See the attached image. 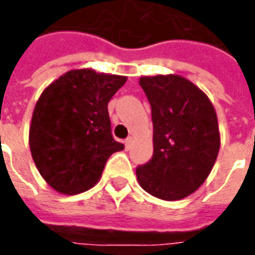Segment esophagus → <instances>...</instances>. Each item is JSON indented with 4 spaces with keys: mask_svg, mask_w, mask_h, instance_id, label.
I'll return each mask as SVG.
<instances>
[{
    "mask_svg": "<svg viewBox=\"0 0 255 255\" xmlns=\"http://www.w3.org/2000/svg\"><path fill=\"white\" fill-rule=\"evenodd\" d=\"M132 143H133V137H128V139H126V141H124V144H126V148H127V149L131 148Z\"/></svg>",
    "mask_w": 255,
    "mask_h": 255,
    "instance_id": "1",
    "label": "esophagus"
}]
</instances>
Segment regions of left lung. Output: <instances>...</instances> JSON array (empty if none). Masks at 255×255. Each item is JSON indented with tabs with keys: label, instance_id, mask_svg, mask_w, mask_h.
<instances>
[{
	"label": "left lung",
	"instance_id": "obj_1",
	"mask_svg": "<svg viewBox=\"0 0 255 255\" xmlns=\"http://www.w3.org/2000/svg\"><path fill=\"white\" fill-rule=\"evenodd\" d=\"M139 84L151 104L153 155L136 176L153 197L179 201L213 170L221 145L217 114L206 93L179 75L143 76Z\"/></svg>",
	"mask_w": 255,
	"mask_h": 255
}]
</instances>
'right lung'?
I'll return each mask as SVG.
<instances>
[{"instance_id":"right-lung-1","label":"right lung","mask_w":255,"mask_h":255,"mask_svg":"<svg viewBox=\"0 0 255 255\" xmlns=\"http://www.w3.org/2000/svg\"><path fill=\"white\" fill-rule=\"evenodd\" d=\"M126 76L73 69L48 85L33 111L29 147L50 187L80 194L100 179L107 160L124 145L111 132L108 102Z\"/></svg>"}]
</instances>
